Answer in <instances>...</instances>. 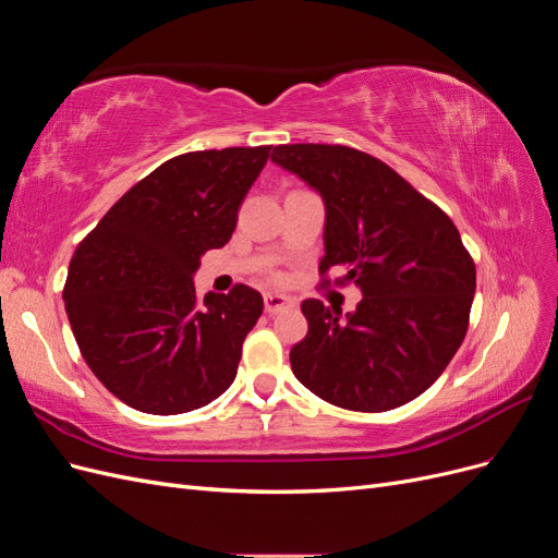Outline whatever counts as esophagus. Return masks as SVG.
<instances>
[{"instance_id": "34e87169", "label": "esophagus", "mask_w": 558, "mask_h": 558, "mask_svg": "<svg viewBox=\"0 0 558 558\" xmlns=\"http://www.w3.org/2000/svg\"><path fill=\"white\" fill-rule=\"evenodd\" d=\"M293 307V300L289 295H281V293H267L265 295V312L267 314H279L283 310Z\"/></svg>"}]
</instances>
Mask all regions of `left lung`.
<instances>
[{"label":"left lung","instance_id":"1","mask_svg":"<svg viewBox=\"0 0 558 558\" xmlns=\"http://www.w3.org/2000/svg\"><path fill=\"white\" fill-rule=\"evenodd\" d=\"M272 160L326 202L320 286L356 283V312L302 302L310 330L293 375L353 412L414 400L445 373L468 332L475 263L451 218L379 158L342 144H281Z\"/></svg>","mask_w":558,"mask_h":558}]
</instances>
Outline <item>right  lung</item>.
<instances>
[{"instance_id": "add662e5", "label": "right lung", "mask_w": 558, "mask_h": 558, "mask_svg": "<svg viewBox=\"0 0 558 558\" xmlns=\"http://www.w3.org/2000/svg\"><path fill=\"white\" fill-rule=\"evenodd\" d=\"M272 146L193 150L116 202L76 246L64 310L93 375L146 414L205 408L234 381L263 298L234 283L197 300L199 256L230 242Z\"/></svg>"}]
</instances>
